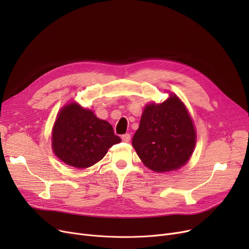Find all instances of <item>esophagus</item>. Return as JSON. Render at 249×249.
Wrapping results in <instances>:
<instances>
[{
  "mask_svg": "<svg viewBox=\"0 0 249 249\" xmlns=\"http://www.w3.org/2000/svg\"><path fill=\"white\" fill-rule=\"evenodd\" d=\"M122 140L124 141V142H129L130 141V139H131V135H130L129 133H126V134H124V135H122Z\"/></svg>",
  "mask_w": 249,
  "mask_h": 249,
  "instance_id": "obj_1",
  "label": "esophagus"
}]
</instances>
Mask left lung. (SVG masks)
Returning <instances> with one entry per match:
<instances>
[{"mask_svg":"<svg viewBox=\"0 0 249 249\" xmlns=\"http://www.w3.org/2000/svg\"><path fill=\"white\" fill-rule=\"evenodd\" d=\"M132 145L145 166L156 173L176 171L190 160L196 145L192 118L177 95L143 110Z\"/></svg>","mask_w":249,"mask_h":249,"instance_id":"left-lung-1","label":"left lung"}]
</instances>
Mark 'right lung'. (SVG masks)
Returning a JSON list of instances; mask_svg holds the SVG:
<instances>
[{"label": "right lung", "mask_w": 249, "mask_h": 249, "mask_svg": "<svg viewBox=\"0 0 249 249\" xmlns=\"http://www.w3.org/2000/svg\"><path fill=\"white\" fill-rule=\"evenodd\" d=\"M52 150L68 165L86 168L100 161L108 149L121 142L112 125L93 111L70 103L57 115L52 129Z\"/></svg>", "instance_id": "add662e5"}]
</instances>
